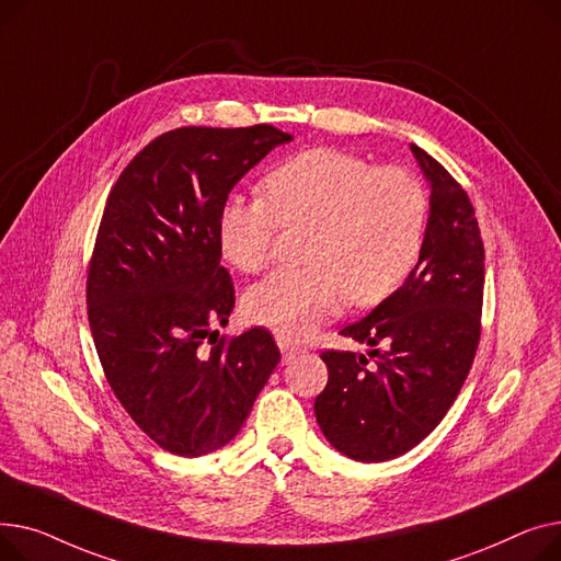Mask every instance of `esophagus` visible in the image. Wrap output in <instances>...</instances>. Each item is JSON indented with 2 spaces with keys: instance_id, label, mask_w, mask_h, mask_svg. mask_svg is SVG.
Listing matches in <instances>:
<instances>
[{
  "instance_id": "34e87169",
  "label": "esophagus",
  "mask_w": 561,
  "mask_h": 561,
  "mask_svg": "<svg viewBox=\"0 0 561 561\" xmlns=\"http://www.w3.org/2000/svg\"><path fill=\"white\" fill-rule=\"evenodd\" d=\"M278 348H280V353H283V359H285V362L294 359L296 355L301 353V348H299V346L291 344L289 340H283V337H278Z\"/></svg>"
}]
</instances>
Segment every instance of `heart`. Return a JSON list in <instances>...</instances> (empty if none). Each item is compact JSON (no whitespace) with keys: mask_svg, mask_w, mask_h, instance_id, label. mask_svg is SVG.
<instances>
[{"mask_svg":"<svg viewBox=\"0 0 561 561\" xmlns=\"http://www.w3.org/2000/svg\"><path fill=\"white\" fill-rule=\"evenodd\" d=\"M265 199L228 194L217 217L221 255L240 272L265 270L278 228H310L304 270H283L244 296L249 321L301 340L346 299L374 308L397 294L419 262L427 202L403 168H376L357 153L314 147L278 162Z\"/></svg>","mask_w":561,"mask_h":561,"instance_id":"1","label":"heart"}]
</instances>
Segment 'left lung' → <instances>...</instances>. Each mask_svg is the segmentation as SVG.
Wrapping results in <instances>:
<instances>
[{"mask_svg": "<svg viewBox=\"0 0 561 561\" xmlns=\"http://www.w3.org/2000/svg\"><path fill=\"white\" fill-rule=\"evenodd\" d=\"M431 183L419 262L397 294L342 335L369 356L323 351L328 385L314 401L325 439L357 462H385L431 435L462 389L480 342L484 247L469 194L410 145Z\"/></svg>", "mask_w": 561, "mask_h": 561, "instance_id": "obj_1", "label": "left lung"}]
</instances>
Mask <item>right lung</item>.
<instances>
[{
	"instance_id": "add662e5",
	"label": "right lung",
	"mask_w": 561,
	"mask_h": 561,
	"mask_svg": "<svg viewBox=\"0 0 561 561\" xmlns=\"http://www.w3.org/2000/svg\"><path fill=\"white\" fill-rule=\"evenodd\" d=\"M289 140L272 124L168 130L108 194L85 283L94 348L128 416L174 455L233 439L280 359L265 328L233 340L215 331L236 306L217 217L236 183Z\"/></svg>"
}]
</instances>
